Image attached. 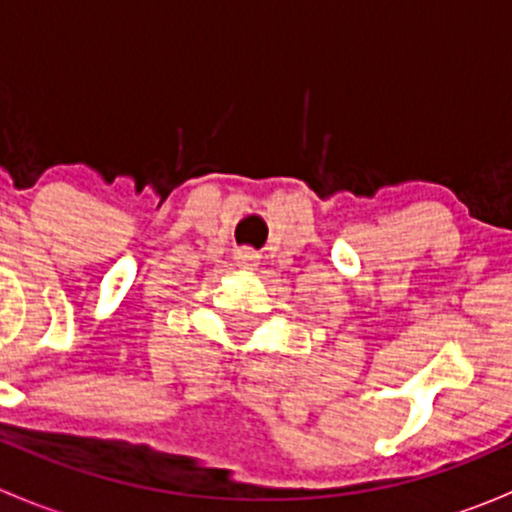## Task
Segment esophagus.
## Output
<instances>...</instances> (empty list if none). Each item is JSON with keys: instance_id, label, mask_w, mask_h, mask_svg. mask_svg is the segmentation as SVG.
<instances>
[{"instance_id": "esophagus-1", "label": "esophagus", "mask_w": 512, "mask_h": 512, "mask_svg": "<svg viewBox=\"0 0 512 512\" xmlns=\"http://www.w3.org/2000/svg\"><path fill=\"white\" fill-rule=\"evenodd\" d=\"M235 262L240 267H245V270H255V267L260 265V255H257L255 250H250V247H240V250L235 252Z\"/></svg>"}]
</instances>
